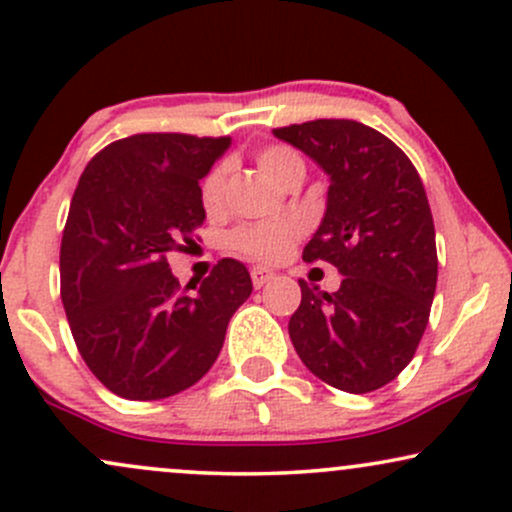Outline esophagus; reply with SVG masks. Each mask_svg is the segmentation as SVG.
<instances>
[{"mask_svg": "<svg viewBox=\"0 0 512 512\" xmlns=\"http://www.w3.org/2000/svg\"><path fill=\"white\" fill-rule=\"evenodd\" d=\"M250 277H252V284H255V289H260V286L272 282L274 272H272V269H265V267H252Z\"/></svg>", "mask_w": 512, "mask_h": 512, "instance_id": "1", "label": "esophagus"}]
</instances>
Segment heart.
<instances>
[{"label":"heart","mask_w":512,"mask_h":512,"mask_svg":"<svg viewBox=\"0 0 512 512\" xmlns=\"http://www.w3.org/2000/svg\"><path fill=\"white\" fill-rule=\"evenodd\" d=\"M257 165L265 170L274 182L284 184L294 170H301L303 162L299 153H294L286 145H267L257 153ZM226 182H228V165L226 162H218L213 165L209 174L201 182V204L206 211L221 209L223 194H226ZM303 235V223L296 216H279L269 218V221H257V223H243L228 235V247L238 255L250 257V260L267 262H282L294 252L296 243Z\"/></svg>","instance_id":"heart-1"}]
</instances>
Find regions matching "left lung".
<instances>
[{
	"instance_id": "8db88e82",
	"label": "left lung",
	"mask_w": 512,
	"mask_h": 512,
	"mask_svg": "<svg viewBox=\"0 0 512 512\" xmlns=\"http://www.w3.org/2000/svg\"><path fill=\"white\" fill-rule=\"evenodd\" d=\"M330 177L325 216L306 262L342 274L328 294L301 286L289 338L318 379L347 393L386 386L408 367L437 286L435 226L406 153L364 123L318 119L274 128Z\"/></svg>"
}]
</instances>
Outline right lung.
<instances>
[{"mask_svg":"<svg viewBox=\"0 0 512 512\" xmlns=\"http://www.w3.org/2000/svg\"><path fill=\"white\" fill-rule=\"evenodd\" d=\"M230 138L138 133L84 167L60 245V299L92 374L128 401L189 389L216 362L228 320L252 294L243 262L184 294L167 265L204 223L199 182Z\"/></svg>","mask_w":512,"mask_h":512,"instance_id":"right-lung-1","label":"right lung"}]
</instances>
